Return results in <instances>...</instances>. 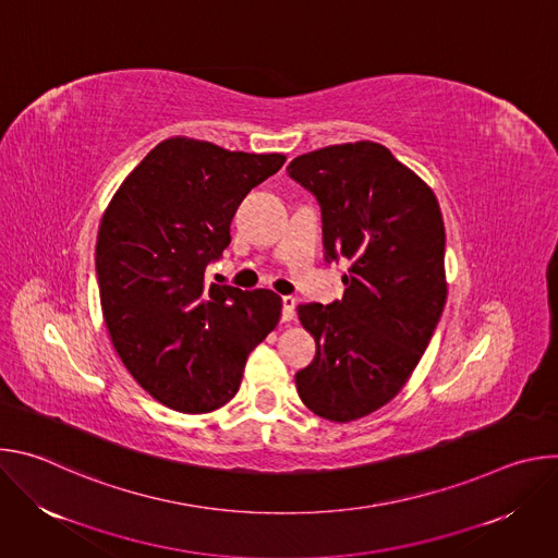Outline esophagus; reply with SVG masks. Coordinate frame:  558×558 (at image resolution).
Here are the masks:
<instances>
[{
    "instance_id": "1",
    "label": "esophagus",
    "mask_w": 558,
    "mask_h": 558,
    "mask_svg": "<svg viewBox=\"0 0 558 558\" xmlns=\"http://www.w3.org/2000/svg\"><path fill=\"white\" fill-rule=\"evenodd\" d=\"M295 304L298 300L293 295H284L282 298V323H291L295 317Z\"/></svg>"
}]
</instances>
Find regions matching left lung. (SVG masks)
Here are the masks:
<instances>
[{
  "label": "left lung",
  "mask_w": 558,
  "mask_h": 558,
  "mask_svg": "<svg viewBox=\"0 0 558 558\" xmlns=\"http://www.w3.org/2000/svg\"><path fill=\"white\" fill-rule=\"evenodd\" d=\"M289 174L323 207L329 258L351 260L342 300L300 304L315 340L295 373L300 400L329 422L366 417L397 397L446 304V231L435 192L373 141L295 156Z\"/></svg>",
  "instance_id": "1"
}]
</instances>
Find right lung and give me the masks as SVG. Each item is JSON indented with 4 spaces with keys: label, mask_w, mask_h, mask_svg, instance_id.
I'll use <instances>...</instances> for the list:
<instances>
[{
    "label": "right lung",
    "mask_w": 558,
    "mask_h": 558,
    "mask_svg": "<svg viewBox=\"0 0 558 558\" xmlns=\"http://www.w3.org/2000/svg\"><path fill=\"white\" fill-rule=\"evenodd\" d=\"M284 161L278 151L172 136L149 149L104 211V320L130 375L168 409L203 415L225 407L250 353L278 327V293L207 284L205 269L229 245L238 205Z\"/></svg>",
    "instance_id": "right-lung-1"
}]
</instances>
